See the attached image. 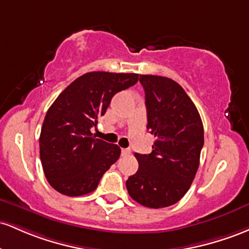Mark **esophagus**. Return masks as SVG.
<instances>
[{
  "instance_id": "1",
  "label": "esophagus",
  "mask_w": 249,
  "mask_h": 249,
  "mask_svg": "<svg viewBox=\"0 0 249 249\" xmlns=\"http://www.w3.org/2000/svg\"><path fill=\"white\" fill-rule=\"evenodd\" d=\"M121 154L125 156V155H129L130 154V149H127V148H124V149L121 150Z\"/></svg>"
}]
</instances>
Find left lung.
<instances>
[{
	"label": "left lung",
	"instance_id": "1",
	"mask_svg": "<svg viewBox=\"0 0 249 249\" xmlns=\"http://www.w3.org/2000/svg\"><path fill=\"white\" fill-rule=\"evenodd\" d=\"M146 94L147 129L156 140L150 154L135 158L139 169L128 178L130 197L149 208L174 205L188 192L200 164L203 125L199 111L178 83L140 75Z\"/></svg>",
	"mask_w": 249,
	"mask_h": 249
}]
</instances>
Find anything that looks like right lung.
Segmentation results:
<instances>
[{
    "label": "right lung",
    "instance_id": "right-lung-1",
    "mask_svg": "<svg viewBox=\"0 0 249 249\" xmlns=\"http://www.w3.org/2000/svg\"><path fill=\"white\" fill-rule=\"evenodd\" d=\"M138 80V74L87 72L72 81L50 106L41 129L40 158L55 191L80 196L96 189L121 149L95 139L90 129L105 115L114 95Z\"/></svg>",
    "mask_w": 249,
    "mask_h": 249
}]
</instances>
